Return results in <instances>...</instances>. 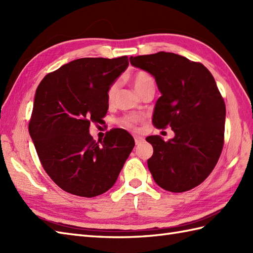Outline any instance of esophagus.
I'll use <instances>...</instances> for the list:
<instances>
[{
	"instance_id": "34e87169",
	"label": "esophagus",
	"mask_w": 253,
	"mask_h": 253,
	"mask_svg": "<svg viewBox=\"0 0 253 253\" xmlns=\"http://www.w3.org/2000/svg\"><path fill=\"white\" fill-rule=\"evenodd\" d=\"M133 138H135L136 144H139V143H141L142 141H144V138L141 137V136H139V135H135V136H133Z\"/></svg>"
}]
</instances>
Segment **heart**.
Here are the masks:
<instances>
[{
    "instance_id": "obj_1",
    "label": "heart",
    "mask_w": 253,
    "mask_h": 253,
    "mask_svg": "<svg viewBox=\"0 0 253 253\" xmlns=\"http://www.w3.org/2000/svg\"><path fill=\"white\" fill-rule=\"evenodd\" d=\"M131 80H132L133 88H135L138 94H140L148 88H154V79L151 75L147 72H143V71L137 72L132 76ZM117 90H118V83H113L110 85L109 91H107V101H109L110 103L114 101ZM138 122H139V118L136 116H126L122 120L123 125H125L127 127H135Z\"/></svg>"
}]
</instances>
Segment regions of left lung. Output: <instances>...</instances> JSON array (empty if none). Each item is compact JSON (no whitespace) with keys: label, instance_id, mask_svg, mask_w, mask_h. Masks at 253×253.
I'll list each match as a JSON object with an SVG mask.
<instances>
[{"label":"left lung","instance_id":"8db88e82","mask_svg":"<svg viewBox=\"0 0 253 253\" xmlns=\"http://www.w3.org/2000/svg\"><path fill=\"white\" fill-rule=\"evenodd\" d=\"M151 74L161 92L152 122L169 126L175 137L149 136L153 155L148 168L157 184L171 192L200 185L215 168L224 144L226 107L212 74L201 63L169 52L130 57Z\"/></svg>","mask_w":253,"mask_h":253}]
</instances>
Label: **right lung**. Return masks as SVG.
Listing matches in <instances>:
<instances>
[{
    "label": "right lung",
    "mask_w": 253,
    "mask_h": 253,
    "mask_svg": "<svg viewBox=\"0 0 253 253\" xmlns=\"http://www.w3.org/2000/svg\"><path fill=\"white\" fill-rule=\"evenodd\" d=\"M128 57H84L47 74L38 85L29 133L46 174L66 192L92 198L115 184L135 147L125 129L95 142L91 123L109 109L110 85L128 67Z\"/></svg>",
    "instance_id": "1"
}]
</instances>
